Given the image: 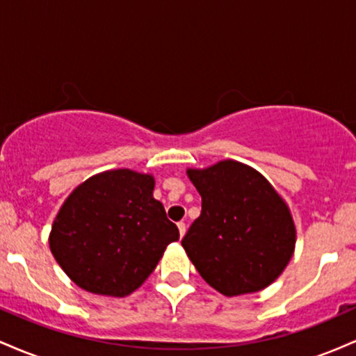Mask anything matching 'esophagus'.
Masks as SVG:
<instances>
[{"label": "esophagus", "instance_id": "esophagus-1", "mask_svg": "<svg viewBox=\"0 0 356 356\" xmlns=\"http://www.w3.org/2000/svg\"><path fill=\"white\" fill-rule=\"evenodd\" d=\"M177 227H179V234H181V238L184 234H186V222H177Z\"/></svg>", "mask_w": 356, "mask_h": 356}]
</instances>
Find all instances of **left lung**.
<instances>
[{"instance_id":"8db88e82","label":"left lung","mask_w":356,"mask_h":356,"mask_svg":"<svg viewBox=\"0 0 356 356\" xmlns=\"http://www.w3.org/2000/svg\"><path fill=\"white\" fill-rule=\"evenodd\" d=\"M202 197L182 248L224 296L264 289L288 266L296 229L288 204L257 170L238 161L187 169Z\"/></svg>"}]
</instances>
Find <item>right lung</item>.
Wrapping results in <instances>:
<instances>
[{
  "label": "right lung",
  "instance_id": "obj_1",
  "mask_svg": "<svg viewBox=\"0 0 356 356\" xmlns=\"http://www.w3.org/2000/svg\"><path fill=\"white\" fill-rule=\"evenodd\" d=\"M150 174L105 170L81 182L60 207L50 232L56 263L95 295L124 298L150 276L179 229L154 199Z\"/></svg>",
  "mask_w": 356,
  "mask_h": 356
}]
</instances>
